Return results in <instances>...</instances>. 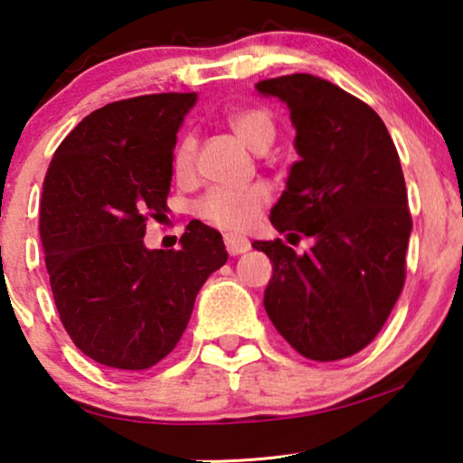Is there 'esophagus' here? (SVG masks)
<instances>
[{
	"mask_svg": "<svg viewBox=\"0 0 463 463\" xmlns=\"http://www.w3.org/2000/svg\"><path fill=\"white\" fill-rule=\"evenodd\" d=\"M225 249L232 257L244 255V252L250 250V240L244 238V236H232V233H227V236H225Z\"/></svg>",
	"mask_w": 463,
	"mask_h": 463,
	"instance_id": "1",
	"label": "esophagus"
}]
</instances>
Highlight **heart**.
Wrapping results in <instances>:
<instances>
[{"mask_svg": "<svg viewBox=\"0 0 463 463\" xmlns=\"http://www.w3.org/2000/svg\"><path fill=\"white\" fill-rule=\"evenodd\" d=\"M233 135L252 151H265L276 138L274 116L265 107H244L227 116ZM195 137L185 132L175 145L173 168L176 176H187L194 170ZM268 189L263 185L213 187L195 202V214L208 225L225 232H244L261 217L268 206Z\"/></svg>", "mask_w": 463, "mask_h": 463, "instance_id": "b5f03b06", "label": "heart"}]
</instances>
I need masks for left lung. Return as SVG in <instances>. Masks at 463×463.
<instances>
[{
	"mask_svg": "<svg viewBox=\"0 0 463 463\" xmlns=\"http://www.w3.org/2000/svg\"><path fill=\"white\" fill-rule=\"evenodd\" d=\"M257 90L288 105L301 156L271 208V225L314 238L303 255L257 240L274 263L265 312L301 356H354L382 331L407 278L411 213L388 128L363 100L309 73L263 80Z\"/></svg>",
	"mask_w": 463,
	"mask_h": 463,
	"instance_id": "1",
	"label": "left lung"
}]
</instances>
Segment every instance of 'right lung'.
<instances>
[{
    "mask_svg": "<svg viewBox=\"0 0 463 463\" xmlns=\"http://www.w3.org/2000/svg\"><path fill=\"white\" fill-rule=\"evenodd\" d=\"M195 92L124 99L86 116L43 179L40 236L61 322L94 363L145 371L187 328L206 278L227 261L217 230L192 221L181 249L147 250L162 219L176 132Z\"/></svg>",
    "mask_w": 463,
    "mask_h": 463,
    "instance_id": "obj_1",
    "label": "right lung"
}]
</instances>
